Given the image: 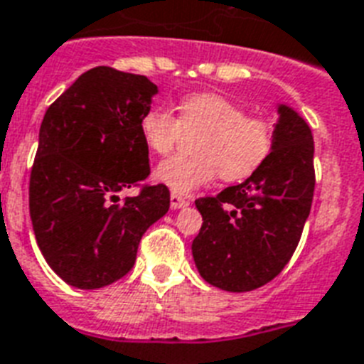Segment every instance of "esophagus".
Segmentation results:
<instances>
[{
    "label": "esophagus",
    "mask_w": 364,
    "mask_h": 364,
    "mask_svg": "<svg viewBox=\"0 0 364 364\" xmlns=\"http://www.w3.org/2000/svg\"><path fill=\"white\" fill-rule=\"evenodd\" d=\"M170 205H171V210H179V208H185V205H188V198H187V196H181V194L171 193Z\"/></svg>",
    "instance_id": "1"
}]
</instances>
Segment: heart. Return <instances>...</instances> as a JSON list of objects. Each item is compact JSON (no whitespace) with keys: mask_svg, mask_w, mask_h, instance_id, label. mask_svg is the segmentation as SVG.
<instances>
[{"mask_svg":"<svg viewBox=\"0 0 364 364\" xmlns=\"http://www.w3.org/2000/svg\"><path fill=\"white\" fill-rule=\"evenodd\" d=\"M139 134L154 154H168L187 136L194 154H176L160 162L154 176L173 193H191L219 176L243 181L270 156L276 126L264 115L245 113L234 100L215 92L188 94L179 102V119L164 107L141 117Z\"/></svg>","mask_w":364,"mask_h":364,"instance_id":"heart-1","label":"heart"}]
</instances>
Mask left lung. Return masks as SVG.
I'll return each instance as SVG.
<instances>
[{
    "label": "left lung",
    "instance_id": "left-lung-1",
    "mask_svg": "<svg viewBox=\"0 0 364 364\" xmlns=\"http://www.w3.org/2000/svg\"><path fill=\"white\" fill-rule=\"evenodd\" d=\"M314 188L310 126L279 105L276 141L264 164L240 185L196 200L204 221L193 242L200 276L230 293L272 282L299 245Z\"/></svg>",
    "mask_w": 364,
    "mask_h": 364
}]
</instances>
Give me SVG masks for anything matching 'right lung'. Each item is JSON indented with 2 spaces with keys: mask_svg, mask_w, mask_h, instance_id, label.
<instances>
[{
  "mask_svg": "<svg viewBox=\"0 0 364 364\" xmlns=\"http://www.w3.org/2000/svg\"><path fill=\"white\" fill-rule=\"evenodd\" d=\"M156 85L98 65L47 109L30 173L37 245L65 283L100 289L132 270L137 245L170 210L166 185H147L149 149L139 134ZM140 193L120 202L118 193Z\"/></svg>",
  "mask_w": 364,
  "mask_h": 364,
  "instance_id": "1",
  "label": "right lung"
}]
</instances>
